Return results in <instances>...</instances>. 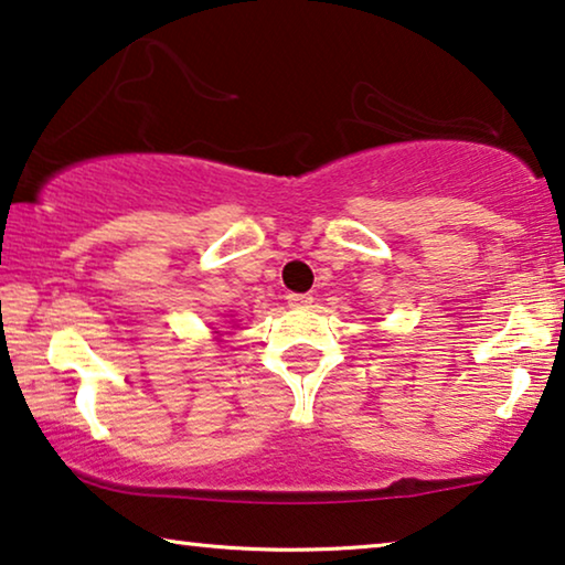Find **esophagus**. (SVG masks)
<instances>
[{
  "label": "esophagus",
  "instance_id": "34e87169",
  "mask_svg": "<svg viewBox=\"0 0 565 565\" xmlns=\"http://www.w3.org/2000/svg\"><path fill=\"white\" fill-rule=\"evenodd\" d=\"M286 299H289V307H294V309H309L311 301H315L311 294H289Z\"/></svg>",
  "mask_w": 565,
  "mask_h": 565
}]
</instances>
